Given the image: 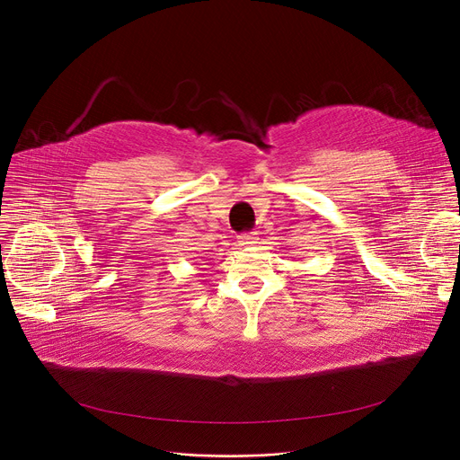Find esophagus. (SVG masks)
I'll return each mask as SVG.
<instances>
[{
  "instance_id": "obj_1",
  "label": "esophagus",
  "mask_w": 460,
  "mask_h": 460,
  "mask_svg": "<svg viewBox=\"0 0 460 460\" xmlns=\"http://www.w3.org/2000/svg\"><path fill=\"white\" fill-rule=\"evenodd\" d=\"M238 243L243 245V247H249L252 243H256V236L252 233H243L238 236Z\"/></svg>"
}]
</instances>
